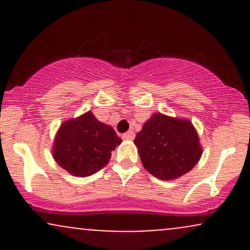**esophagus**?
Returning <instances> with one entry per match:
<instances>
[{
  "label": "esophagus",
  "instance_id": "34e87169",
  "mask_svg": "<svg viewBox=\"0 0 250 250\" xmlns=\"http://www.w3.org/2000/svg\"><path fill=\"white\" fill-rule=\"evenodd\" d=\"M122 137L125 140H134V137H135V133L133 130H130V131H127V133H125L122 135Z\"/></svg>",
  "mask_w": 250,
  "mask_h": 250
}]
</instances>
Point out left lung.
Returning <instances> with one entry per match:
<instances>
[{
  "instance_id": "left-lung-1",
  "label": "left lung",
  "mask_w": 250,
  "mask_h": 250,
  "mask_svg": "<svg viewBox=\"0 0 250 250\" xmlns=\"http://www.w3.org/2000/svg\"><path fill=\"white\" fill-rule=\"evenodd\" d=\"M145 169L161 180L182 176L202 155L199 136L190 121L154 114L134 140Z\"/></svg>"
}]
</instances>
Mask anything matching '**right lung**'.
<instances>
[{"label":"right lung","instance_id":"add662e5","mask_svg":"<svg viewBox=\"0 0 250 250\" xmlns=\"http://www.w3.org/2000/svg\"><path fill=\"white\" fill-rule=\"evenodd\" d=\"M121 142L113 127L87 111L62 123L54 141L53 156L68 173L84 177L104 167Z\"/></svg>","mask_w":250,"mask_h":250}]
</instances>
